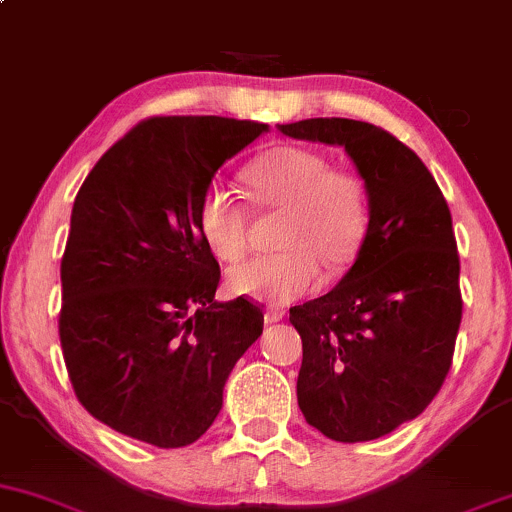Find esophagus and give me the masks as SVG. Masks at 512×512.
Returning <instances> with one entry per match:
<instances>
[{"mask_svg":"<svg viewBox=\"0 0 512 512\" xmlns=\"http://www.w3.org/2000/svg\"><path fill=\"white\" fill-rule=\"evenodd\" d=\"M284 315V308H279V305H269V308L264 310V320H267L269 325H272V322H279Z\"/></svg>","mask_w":512,"mask_h":512,"instance_id":"esophagus-1","label":"esophagus"}]
</instances>
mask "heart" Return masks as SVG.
I'll return each mask as SVG.
<instances>
[{"mask_svg":"<svg viewBox=\"0 0 512 512\" xmlns=\"http://www.w3.org/2000/svg\"><path fill=\"white\" fill-rule=\"evenodd\" d=\"M252 199L262 209L284 211L276 245L228 269L233 296L291 303L317 289L322 264H349L368 231V192L354 170L332 168L330 158L308 146H274L245 170ZM199 233L221 262H236L248 248L250 214L236 190L209 182L197 209Z\"/></svg>","mask_w":512,"mask_h":512,"instance_id":"obj_1","label":"heart"}]
</instances>
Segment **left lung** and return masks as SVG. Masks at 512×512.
<instances>
[{
    "label": "left lung",
    "mask_w": 512,
    "mask_h": 512,
    "mask_svg": "<svg viewBox=\"0 0 512 512\" xmlns=\"http://www.w3.org/2000/svg\"><path fill=\"white\" fill-rule=\"evenodd\" d=\"M344 146L368 192L356 262L325 296L291 308L303 339L298 407L322 436L363 443L416 419L445 383L462 320L460 255L443 192L419 156L370 122L279 125Z\"/></svg>",
    "instance_id": "8db88e82"
}]
</instances>
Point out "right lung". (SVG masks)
Masks as SVG:
<instances>
[{"label":"right lung","mask_w":512,"mask_h":512,"mask_svg":"<svg viewBox=\"0 0 512 512\" xmlns=\"http://www.w3.org/2000/svg\"><path fill=\"white\" fill-rule=\"evenodd\" d=\"M267 129L149 117L81 185L60 269V342L76 397L113 431L156 448L195 443L262 334L257 305L214 301L221 269L197 209L216 170Z\"/></svg>","instance_id":"obj_1"}]
</instances>
